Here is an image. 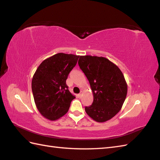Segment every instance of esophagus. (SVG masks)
<instances>
[{
  "instance_id": "esophagus-1",
  "label": "esophagus",
  "mask_w": 160,
  "mask_h": 160,
  "mask_svg": "<svg viewBox=\"0 0 160 160\" xmlns=\"http://www.w3.org/2000/svg\"><path fill=\"white\" fill-rule=\"evenodd\" d=\"M82 94H83V91H81L80 93L79 94V98H81V97L82 96Z\"/></svg>"
}]
</instances>
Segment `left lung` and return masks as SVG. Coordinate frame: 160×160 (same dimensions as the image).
<instances>
[{
    "label": "left lung",
    "instance_id": "8db88e82",
    "mask_svg": "<svg viewBox=\"0 0 160 160\" xmlns=\"http://www.w3.org/2000/svg\"><path fill=\"white\" fill-rule=\"evenodd\" d=\"M80 69L88 78L93 101L85 110L95 122H105L117 114L126 98L128 85L122 72L102 57L80 56Z\"/></svg>",
    "mask_w": 160,
    "mask_h": 160
}]
</instances>
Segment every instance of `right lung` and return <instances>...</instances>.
I'll use <instances>...</instances> for the list:
<instances>
[{"label":"right lung","instance_id":"add662e5","mask_svg":"<svg viewBox=\"0 0 160 160\" xmlns=\"http://www.w3.org/2000/svg\"><path fill=\"white\" fill-rule=\"evenodd\" d=\"M79 56L59 52L43 61L32 79V91L37 108L45 118L54 121L67 113L75 98L66 80Z\"/></svg>","mask_w":160,"mask_h":160}]
</instances>
